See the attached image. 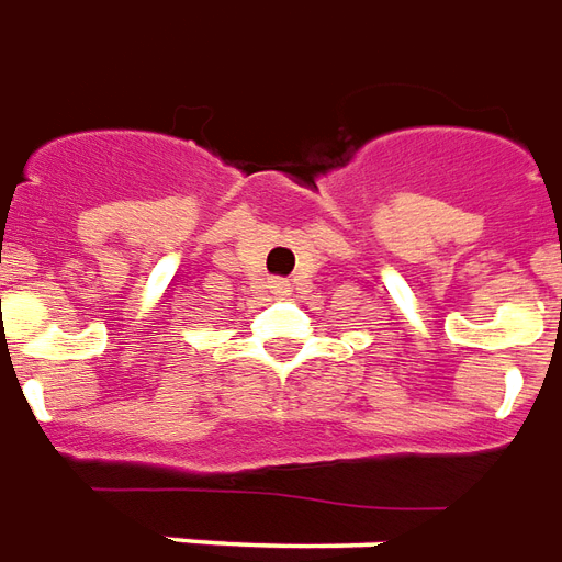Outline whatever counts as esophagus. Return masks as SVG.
<instances>
[{"mask_svg":"<svg viewBox=\"0 0 562 562\" xmlns=\"http://www.w3.org/2000/svg\"><path fill=\"white\" fill-rule=\"evenodd\" d=\"M272 293H276V296H286V293H290V284H286V281H272Z\"/></svg>","mask_w":562,"mask_h":562,"instance_id":"esophagus-1","label":"esophagus"}]
</instances>
